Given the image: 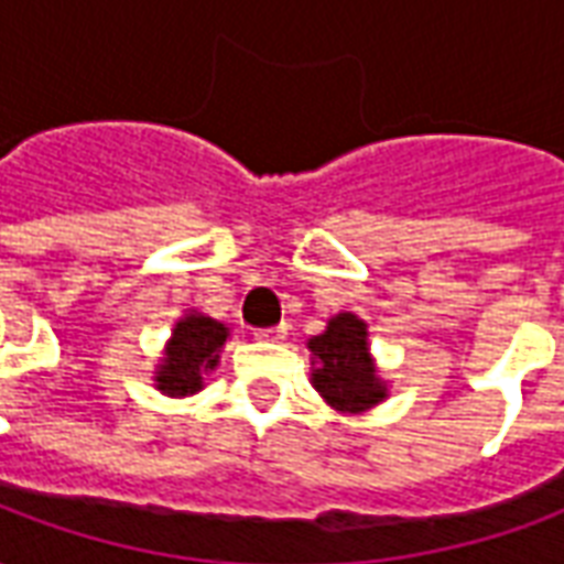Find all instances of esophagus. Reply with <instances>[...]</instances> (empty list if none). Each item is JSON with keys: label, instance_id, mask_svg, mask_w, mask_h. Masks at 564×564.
Masks as SVG:
<instances>
[{"label": "esophagus", "instance_id": "esophagus-1", "mask_svg": "<svg viewBox=\"0 0 564 564\" xmlns=\"http://www.w3.org/2000/svg\"><path fill=\"white\" fill-rule=\"evenodd\" d=\"M257 341H283L286 338V326H274V329H257Z\"/></svg>", "mask_w": 564, "mask_h": 564}]
</instances>
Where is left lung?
<instances>
[{
  "mask_svg": "<svg viewBox=\"0 0 564 564\" xmlns=\"http://www.w3.org/2000/svg\"><path fill=\"white\" fill-rule=\"evenodd\" d=\"M314 390L341 414H362L387 399V383L378 378L375 359L368 354V326L344 311L329 319L323 335L307 341Z\"/></svg>",
  "mask_w": 564,
  "mask_h": 564,
  "instance_id": "obj_1",
  "label": "left lung"
}]
</instances>
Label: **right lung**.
Instances as JSON below:
<instances>
[{
    "mask_svg": "<svg viewBox=\"0 0 564 564\" xmlns=\"http://www.w3.org/2000/svg\"><path fill=\"white\" fill-rule=\"evenodd\" d=\"M229 329L205 314H186L174 323L172 341L165 344L162 362L156 366V390L181 399L205 387V375L220 362V347Z\"/></svg>",
    "mask_w": 564,
    "mask_h": 564,
    "instance_id": "add662e5",
    "label": "right lung"
}]
</instances>
